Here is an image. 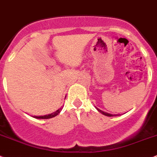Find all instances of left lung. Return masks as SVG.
<instances>
[{
	"label": "left lung",
	"instance_id": "1",
	"mask_svg": "<svg viewBox=\"0 0 157 157\" xmlns=\"http://www.w3.org/2000/svg\"><path fill=\"white\" fill-rule=\"evenodd\" d=\"M95 108H96V109L98 110V112L101 113L103 114V115L106 116V117H114V116H117V115H113V114H111V113H106V112H104V111H102V110L99 109L97 108V107H95Z\"/></svg>",
	"mask_w": 157,
	"mask_h": 157
}]
</instances>
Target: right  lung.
<instances>
[{"instance_id":"add662e5","label":"right lung","mask_w":157,"mask_h":157,"mask_svg":"<svg viewBox=\"0 0 157 157\" xmlns=\"http://www.w3.org/2000/svg\"><path fill=\"white\" fill-rule=\"evenodd\" d=\"M62 109H63V106H62L60 109H59L58 110H56V112L52 113L51 114H48V115L39 116V117H37V116H34L33 117H34V118H36V119H50V118H52V117H55L56 116H57L59 113L61 112Z\"/></svg>"}]
</instances>
